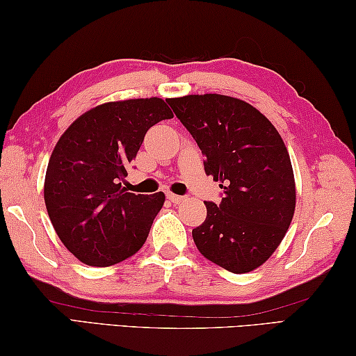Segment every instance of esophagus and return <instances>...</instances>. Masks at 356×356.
<instances>
[{
    "label": "esophagus",
    "mask_w": 356,
    "mask_h": 356,
    "mask_svg": "<svg viewBox=\"0 0 356 356\" xmlns=\"http://www.w3.org/2000/svg\"><path fill=\"white\" fill-rule=\"evenodd\" d=\"M166 197H168V200H170L171 202H174V204H180V202H182V201L185 200V196H179V195H174V193H168V195H166Z\"/></svg>",
    "instance_id": "34e87169"
}]
</instances>
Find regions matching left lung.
Masks as SVG:
<instances>
[{
	"mask_svg": "<svg viewBox=\"0 0 356 356\" xmlns=\"http://www.w3.org/2000/svg\"><path fill=\"white\" fill-rule=\"evenodd\" d=\"M220 182L221 202L193 229L204 257L232 273L257 268L278 248L295 210L287 149L272 122L243 100L220 94L168 99Z\"/></svg>",
	"mask_w": 356,
	"mask_h": 356,
	"instance_id": "obj_1",
	"label": "left lung"
}]
</instances>
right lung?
Returning <instances> with one entry per match:
<instances>
[{
    "label": "right lung",
    "instance_id": "1",
    "mask_svg": "<svg viewBox=\"0 0 356 356\" xmlns=\"http://www.w3.org/2000/svg\"><path fill=\"white\" fill-rule=\"evenodd\" d=\"M171 118L156 97L110 102L84 113L59 138L45 174V206L78 261L108 267L146 242L165 195L129 193L122 180L147 130Z\"/></svg>",
    "mask_w": 356,
    "mask_h": 356
}]
</instances>
